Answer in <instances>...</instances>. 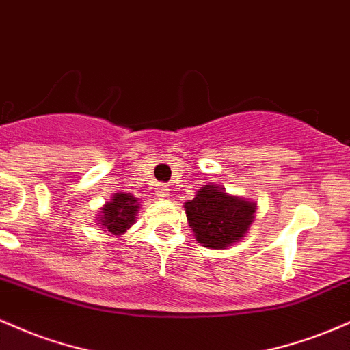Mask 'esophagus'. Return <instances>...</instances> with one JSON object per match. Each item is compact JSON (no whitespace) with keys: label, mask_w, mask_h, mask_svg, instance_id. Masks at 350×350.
<instances>
[{"label":"esophagus","mask_w":350,"mask_h":350,"mask_svg":"<svg viewBox=\"0 0 350 350\" xmlns=\"http://www.w3.org/2000/svg\"><path fill=\"white\" fill-rule=\"evenodd\" d=\"M156 196L159 199H167L169 198V189L167 186H164V184H159V186L156 187Z\"/></svg>","instance_id":"esophagus-1"}]
</instances>
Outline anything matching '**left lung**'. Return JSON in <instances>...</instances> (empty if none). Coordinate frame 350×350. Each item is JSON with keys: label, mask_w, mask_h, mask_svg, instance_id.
Returning a JSON list of instances; mask_svg holds the SVG:
<instances>
[{"label": "left lung", "mask_w": 350, "mask_h": 350, "mask_svg": "<svg viewBox=\"0 0 350 350\" xmlns=\"http://www.w3.org/2000/svg\"><path fill=\"white\" fill-rule=\"evenodd\" d=\"M256 204L207 184L184 204L196 241L204 247L226 249L241 241L254 221Z\"/></svg>", "instance_id": "obj_1"}]
</instances>
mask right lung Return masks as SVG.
Returning a JSON list of instances; mask_svg holds the SVG:
<instances>
[{"instance_id":"right-lung-1","label":"right lung","mask_w":350,"mask_h":350,"mask_svg":"<svg viewBox=\"0 0 350 350\" xmlns=\"http://www.w3.org/2000/svg\"><path fill=\"white\" fill-rule=\"evenodd\" d=\"M137 209H139V204L134 196L116 193L101 209L103 216L99 219V224L103 226L105 231L114 234V236H121L134 224Z\"/></svg>"}]
</instances>
